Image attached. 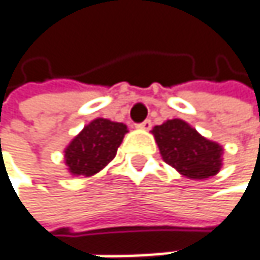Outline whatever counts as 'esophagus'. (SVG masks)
<instances>
[{"label":"esophagus","instance_id":"1","mask_svg":"<svg viewBox=\"0 0 260 260\" xmlns=\"http://www.w3.org/2000/svg\"><path fill=\"white\" fill-rule=\"evenodd\" d=\"M137 128L143 131H149L150 128H152V122H150V120H144V122L138 123V125H137Z\"/></svg>","mask_w":260,"mask_h":260}]
</instances>
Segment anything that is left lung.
Instances as JSON below:
<instances>
[{
    "label": "left lung",
    "mask_w": 260,
    "mask_h": 260,
    "mask_svg": "<svg viewBox=\"0 0 260 260\" xmlns=\"http://www.w3.org/2000/svg\"><path fill=\"white\" fill-rule=\"evenodd\" d=\"M162 159L188 179L215 176L223 166V146L205 138L181 119H172L152 129Z\"/></svg>",
    "instance_id": "1"
}]
</instances>
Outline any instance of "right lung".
<instances>
[{
  "label": "right lung",
  "mask_w": 260,
  "mask_h": 260,
  "mask_svg": "<svg viewBox=\"0 0 260 260\" xmlns=\"http://www.w3.org/2000/svg\"><path fill=\"white\" fill-rule=\"evenodd\" d=\"M128 126L98 117L91 120L64 149V164L72 176L90 178L108 166L122 144Z\"/></svg>",
  "instance_id": "add662e5"
}]
</instances>
